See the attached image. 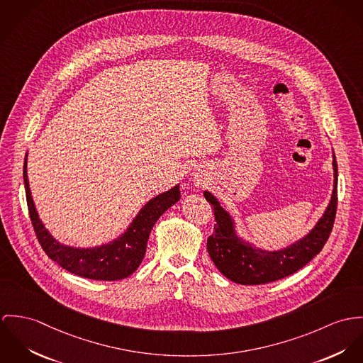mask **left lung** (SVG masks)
Listing matches in <instances>:
<instances>
[{
	"mask_svg": "<svg viewBox=\"0 0 363 363\" xmlns=\"http://www.w3.org/2000/svg\"><path fill=\"white\" fill-rule=\"evenodd\" d=\"M331 153L334 179L327 207L308 234L279 249H266L246 241L238 231L235 217L211 192L203 191L206 201L214 207L217 221L213 235L207 238V252L224 277L242 285L277 281L302 269L322 250L330 237L337 211L338 168L334 150Z\"/></svg>",
	"mask_w": 363,
	"mask_h": 363,
	"instance_id": "obj_1",
	"label": "left lung"
}]
</instances>
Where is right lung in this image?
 <instances>
[{
    "instance_id": "add662e5",
    "label": "right lung",
    "mask_w": 363,
    "mask_h": 363,
    "mask_svg": "<svg viewBox=\"0 0 363 363\" xmlns=\"http://www.w3.org/2000/svg\"><path fill=\"white\" fill-rule=\"evenodd\" d=\"M23 184L32 224L41 247L51 260L72 274L99 281H117L129 277L142 263L147 240L157 220L181 199L179 184L146 201L121 234L97 246H71L51 235L40 220L28 179V152L23 162Z\"/></svg>"
}]
</instances>
